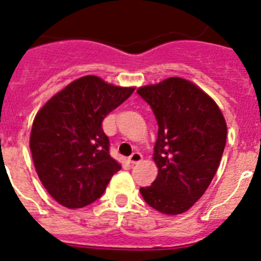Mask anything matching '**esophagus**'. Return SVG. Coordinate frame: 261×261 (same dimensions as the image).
Masks as SVG:
<instances>
[{"label": "esophagus", "instance_id": "34e87169", "mask_svg": "<svg viewBox=\"0 0 261 261\" xmlns=\"http://www.w3.org/2000/svg\"><path fill=\"white\" fill-rule=\"evenodd\" d=\"M141 161H143V155H141L139 151H134V153L128 156V162H130L131 164H138L140 163Z\"/></svg>", "mask_w": 261, "mask_h": 261}]
</instances>
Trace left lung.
Segmentation results:
<instances>
[{
    "label": "left lung",
    "mask_w": 261,
    "mask_h": 261,
    "mask_svg": "<svg viewBox=\"0 0 261 261\" xmlns=\"http://www.w3.org/2000/svg\"><path fill=\"white\" fill-rule=\"evenodd\" d=\"M158 123L154 162L158 176L140 187L144 200L168 216L189 211L211 185L227 139V125L217 103L181 77L138 89Z\"/></svg>",
    "instance_id": "obj_1"
}]
</instances>
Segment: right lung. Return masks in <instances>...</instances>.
<instances>
[{
    "label": "right lung",
    "instance_id": "add662e5",
    "mask_svg": "<svg viewBox=\"0 0 261 261\" xmlns=\"http://www.w3.org/2000/svg\"><path fill=\"white\" fill-rule=\"evenodd\" d=\"M134 90L88 75L63 88L37 113L30 133L33 162L44 189L61 205L92 204L121 169L110 155L102 122Z\"/></svg>",
    "mask_w": 261,
    "mask_h": 261
}]
</instances>
